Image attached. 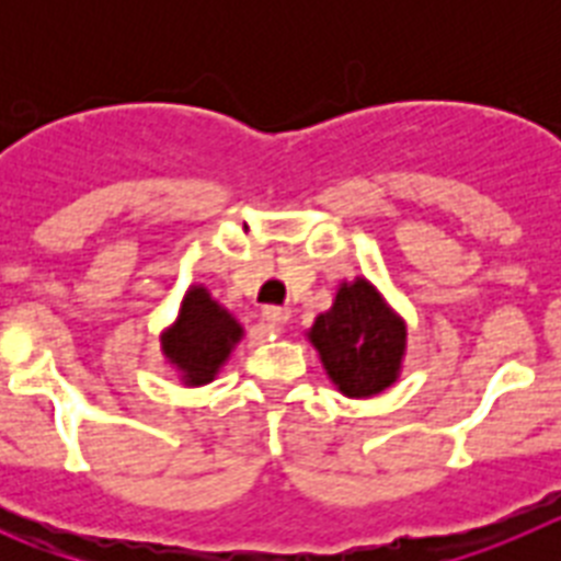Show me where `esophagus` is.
Returning <instances> with one entry per match:
<instances>
[{
  "instance_id": "obj_1",
  "label": "esophagus",
  "mask_w": 561,
  "mask_h": 561,
  "mask_svg": "<svg viewBox=\"0 0 561 561\" xmlns=\"http://www.w3.org/2000/svg\"><path fill=\"white\" fill-rule=\"evenodd\" d=\"M291 311L289 309H280V306H270V309H264V320L266 325H270L272 334H280L284 331V325L289 323Z\"/></svg>"
}]
</instances>
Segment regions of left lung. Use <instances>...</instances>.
<instances>
[{
	"label": "left lung",
	"mask_w": 561,
	"mask_h": 561,
	"mask_svg": "<svg viewBox=\"0 0 561 561\" xmlns=\"http://www.w3.org/2000/svg\"><path fill=\"white\" fill-rule=\"evenodd\" d=\"M334 388L348 399H370L401 374L408 323L390 309L368 277L345 280L329 311L306 331Z\"/></svg>",
	"instance_id": "1"
}]
</instances>
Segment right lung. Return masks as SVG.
Returning a JSON list of instances; mask_svg holds the SVG:
<instances>
[{
    "mask_svg": "<svg viewBox=\"0 0 561 561\" xmlns=\"http://www.w3.org/2000/svg\"><path fill=\"white\" fill-rule=\"evenodd\" d=\"M241 336L244 325L213 300L207 286L196 284L182 297L176 320L160 334L162 356L187 388H202L216 379Z\"/></svg>",
    "mask_w": 561,
    "mask_h": 561,
    "instance_id": "add662e5",
    "label": "right lung"
}]
</instances>
